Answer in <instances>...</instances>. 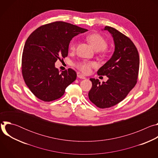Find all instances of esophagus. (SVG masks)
<instances>
[{"label": "esophagus", "instance_id": "esophagus-1", "mask_svg": "<svg viewBox=\"0 0 158 158\" xmlns=\"http://www.w3.org/2000/svg\"><path fill=\"white\" fill-rule=\"evenodd\" d=\"M77 77H79V78H80V79H85V77L83 76V75H82V74H77Z\"/></svg>", "mask_w": 158, "mask_h": 158}]
</instances>
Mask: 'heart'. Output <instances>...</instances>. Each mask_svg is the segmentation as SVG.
Segmentation results:
<instances>
[{
	"label": "heart",
	"instance_id": "obj_1",
	"mask_svg": "<svg viewBox=\"0 0 158 158\" xmlns=\"http://www.w3.org/2000/svg\"><path fill=\"white\" fill-rule=\"evenodd\" d=\"M87 40L91 44L93 48L98 51L102 53H105L106 48L107 47V40L99 34H91L86 37ZM70 49L72 51H74L76 48V42L74 40H72L70 43ZM75 67L81 72L84 74H88L91 72L92 67L96 65L95 62L87 60H81L75 63Z\"/></svg>",
	"mask_w": 158,
	"mask_h": 158
}]
</instances>
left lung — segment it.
Here are the masks:
<instances>
[{
  "instance_id": "left-lung-1",
  "label": "left lung",
  "mask_w": 158,
  "mask_h": 158,
  "mask_svg": "<svg viewBox=\"0 0 158 158\" xmlns=\"http://www.w3.org/2000/svg\"><path fill=\"white\" fill-rule=\"evenodd\" d=\"M104 30L113 37L115 49L98 74L109 79L102 83L90 79L93 85L88 94L90 101L101 109L114 106L127 96L137 83L139 68V53L132 40L113 27L106 26Z\"/></svg>"
}]
</instances>
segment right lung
Wrapping results in <instances>:
<instances>
[{"instance_id":"obj_1","label":"right lung","mask_w":158,"mask_h":158,"mask_svg":"<svg viewBox=\"0 0 158 158\" xmlns=\"http://www.w3.org/2000/svg\"><path fill=\"white\" fill-rule=\"evenodd\" d=\"M87 31L57 21L38 27L29 36L22 54V73L38 99L45 102L58 99L76 80L75 71L69 68L60 73L55 62L68 55L69 45L74 36Z\"/></svg>"}]
</instances>
